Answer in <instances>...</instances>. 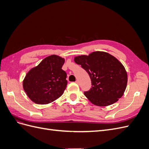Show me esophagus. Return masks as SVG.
<instances>
[{"mask_svg": "<svg viewBox=\"0 0 149 149\" xmlns=\"http://www.w3.org/2000/svg\"><path fill=\"white\" fill-rule=\"evenodd\" d=\"M76 84H79V80H76Z\"/></svg>", "mask_w": 149, "mask_h": 149, "instance_id": "34e87169", "label": "esophagus"}]
</instances>
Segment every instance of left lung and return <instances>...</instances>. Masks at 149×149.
<instances>
[{
	"mask_svg": "<svg viewBox=\"0 0 149 149\" xmlns=\"http://www.w3.org/2000/svg\"><path fill=\"white\" fill-rule=\"evenodd\" d=\"M76 63L89 74L92 88L84 94L97 106H107L123 96L127 84L124 66L116 57L104 52H94L88 55L75 56Z\"/></svg>",
	"mask_w": 149,
	"mask_h": 149,
	"instance_id": "left-lung-1",
	"label": "left lung"
}]
</instances>
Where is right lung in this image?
<instances>
[{
  "instance_id": "add662e5",
  "label": "right lung",
  "mask_w": 149,
  "mask_h": 149,
  "mask_svg": "<svg viewBox=\"0 0 149 149\" xmlns=\"http://www.w3.org/2000/svg\"><path fill=\"white\" fill-rule=\"evenodd\" d=\"M65 61L56 55L48 56L26 73L23 88L31 101L47 104L63 94L68 83L66 72L61 69Z\"/></svg>"
}]
</instances>
